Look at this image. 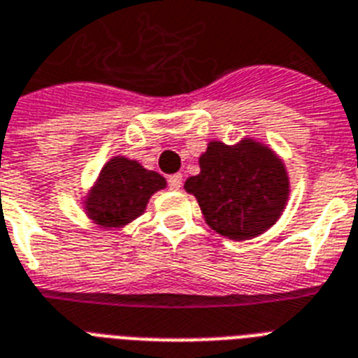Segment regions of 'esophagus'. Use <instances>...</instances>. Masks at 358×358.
<instances>
[{
    "label": "esophagus",
    "mask_w": 358,
    "mask_h": 358,
    "mask_svg": "<svg viewBox=\"0 0 358 358\" xmlns=\"http://www.w3.org/2000/svg\"><path fill=\"white\" fill-rule=\"evenodd\" d=\"M169 187L171 189H180L182 187V174H173V176H169Z\"/></svg>",
    "instance_id": "obj_1"
}]
</instances>
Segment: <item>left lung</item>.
Returning a JSON list of instances; mask_svg holds the SVG:
<instances>
[{
    "label": "left lung",
    "instance_id": "obj_1",
    "mask_svg": "<svg viewBox=\"0 0 358 358\" xmlns=\"http://www.w3.org/2000/svg\"><path fill=\"white\" fill-rule=\"evenodd\" d=\"M201 173L185 180L208 227L241 241L264 234L282 215L289 180L280 157L258 141L245 137L238 145L210 141L199 157Z\"/></svg>",
    "mask_w": 358,
    "mask_h": 358
}]
</instances>
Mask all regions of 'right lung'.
<instances>
[{
	"label": "right lung",
	"mask_w": 358,
	"mask_h": 358,
	"mask_svg": "<svg viewBox=\"0 0 358 358\" xmlns=\"http://www.w3.org/2000/svg\"><path fill=\"white\" fill-rule=\"evenodd\" d=\"M167 185L156 171L135 159L115 156L98 174L85 199V213L102 229H122L145 212L156 191Z\"/></svg>",
	"instance_id": "add662e5"
}]
</instances>
